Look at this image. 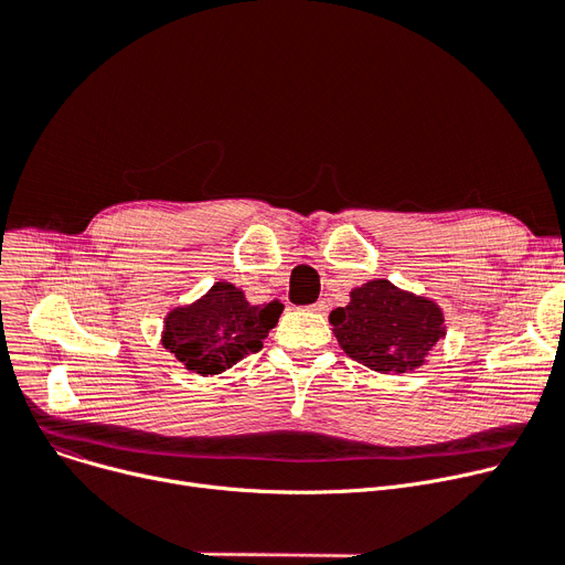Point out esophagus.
I'll use <instances>...</instances> for the list:
<instances>
[{"label": "esophagus", "instance_id": "esophagus-1", "mask_svg": "<svg viewBox=\"0 0 565 565\" xmlns=\"http://www.w3.org/2000/svg\"><path fill=\"white\" fill-rule=\"evenodd\" d=\"M310 308H312V312H319V315H323V312L328 310V303H326V301H317V303H312Z\"/></svg>", "mask_w": 565, "mask_h": 565}]
</instances>
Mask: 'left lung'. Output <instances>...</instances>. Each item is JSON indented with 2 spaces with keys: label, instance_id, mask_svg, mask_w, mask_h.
I'll list each match as a JSON object with an SVG mask.
<instances>
[{
  "label": "left lung",
  "instance_id": "8db88e82",
  "mask_svg": "<svg viewBox=\"0 0 565 565\" xmlns=\"http://www.w3.org/2000/svg\"><path fill=\"white\" fill-rule=\"evenodd\" d=\"M328 321L347 355L381 374L417 370L445 338L440 308L387 280L353 289L351 303L330 312Z\"/></svg>",
  "mask_w": 565,
  "mask_h": 565
}]
</instances>
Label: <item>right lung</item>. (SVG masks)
<instances>
[{"instance_id":"obj_1","label":"right lung","mask_w":565,"mask_h":565,"mask_svg":"<svg viewBox=\"0 0 565 565\" xmlns=\"http://www.w3.org/2000/svg\"><path fill=\"white\" fill-rule=\"evenodd\" d=\"M278 301L250 306L235 285L216 282L201 301L178 308L166 319L163 347L198 374H218L262 349L278 323Z\"/></svg>"}]
</instances>
